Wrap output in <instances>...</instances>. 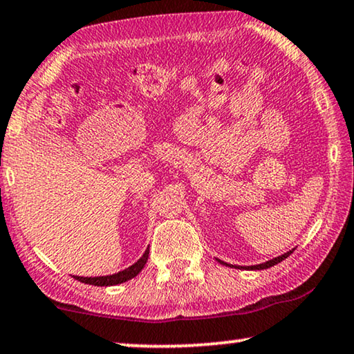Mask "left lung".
I'll list each match as a JSON object with an SVG mask.
<instances>
[{
    "instance_id": "1",
    "label": "left lung",
    "mask_w": 354,
    "mask_h": 354,
    "mask_svg": "<svg viewBox=\"0 0 354 354\" xmlns=\"http://www.w3.org/2000/svg\"><path fill=\"white\" fill-rule=\"evenodd\" d=\"M291 252H292V251H288V252H284V254L275 257V259L267 261V262H263V263H259V266L248 267V268H251V270H263V268H270V267H273V266H277L278 262H281V261L286 259V257H289V254H291ZM219 262H221V263H225V262H223V261H219ZM225 266H227V263H225Z\"/></svg>"
}]
</instances>
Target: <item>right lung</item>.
I'll return each mask as SVG.
<instances>
[{
    "label": "right lung",
    "instance_id": "obj_1",
    "mask_svg": "<svg viewBox=\"0 0 354 354\" xmlns=\"http://www.w3.org/2000/svg\"><path fill=\"white\" fill-rule=\"evenodd\" d=\"M147 257H149V248L145 251V254L140 257L138 261H136L133 266H130L129 268H125V270L119 272V273H114V275H106V277H76L77 281L81 283H86V284H92V286H114V284H120V283H125L129 281V279L135 278L138 273L143 270V267L146 266L147 262Z\"/></svg>",
    "mask_w": 354,
    "mask_h": 354
}]
</instances>
